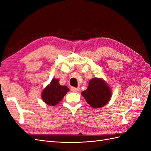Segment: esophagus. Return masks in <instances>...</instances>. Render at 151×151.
Segmentation results:
<instances>
[{
	"label": "esophagus",
	"mask_w": 151,
	"mask_h": 151,
	"mask_svg": "<svg viewBox=\"0 0 151 151\" xmlns=\"http://www.w3.org/2000/svg\"><path fill=\"white\" fill-rule=\"evenodd\" d=\"M71 91H73V92H77V91H79V88H74V87H71L70 88Z\"/></svg>",
	"instance_id": "1"
}]
</instances>
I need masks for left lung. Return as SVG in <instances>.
<instances>
[{
	"label": "left lung",
	"mask_w": 151,
	"mask_h": 151,
	"mask_svg": "<svg viewBox=\"0 0 151 151\" xmlns=\"http://www.w3.org/2000/svg\"><path fill=\"white\" fill-rule=\"evenodd\" d=\"M82 95L91 107L99 108L108 103L111 91L103 79L95 77L90 80L88 89L82 92Z\"/></svg>",
	"instance_id": "1"
}]
</instances>
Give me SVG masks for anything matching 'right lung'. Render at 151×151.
I'll return each mask as SVG.
<instances>
[{"label":"right lung","mask_w":151,"mask_h":151,"mask_svg":"<svg viewBox=\"0 0 151 151\" xmlns=\"http://www.w3.org/2000/svg\"><path fill=\"white\" fill-rule=\"evenodd\" d=\"M58 79H53L42 93L43 101L50 106H55L63 99L69 89L65 86H60Z\"/></svg>","instance_id":"right-lung-1"}]
</instances>
